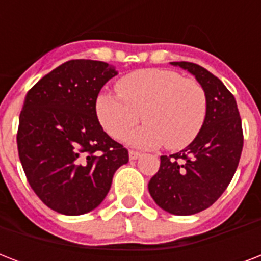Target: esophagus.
I'll return each mask as SVG.
<instances>
[{
  "instance_id": "1",
  "label": "esophagus",
  "mask_w": 261,
  "mask_h": 261,
  "mask_svg": "<svg viewBox=\"0 0 261 261\" xmlns=\"http://www.w3.org/2000/svg\"><path fill=\"white\" fill-rule=\"evenodd\" d=\"M128 155H130V160H138L141 157V153L139 151H135V150H130L128 151Z\"/></svg>"
}]
</instances>
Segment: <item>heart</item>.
I'll return each instance as SVG.
<instances>
[{
    "label": "heart",
    "instance_id": "obj_1",
    "mask_svg": "<svg viewBox=\"0 0 261 261\" xmlns=\"http://www.w3.org/2000/svg\"><path fill=\"white\" fill-rule=\"evenodd\" d=\"M119 94L101 92L96 97V115L102 128L123 138L143 118L146 124L126 141L137 147L167 143L172 150L190 145L207 115L206 92L198 81L182 79L177 71L143 69L116 83Z\"/></svg>",
    "mask_w": 261,
    "mask_h": 261
}]
</instances>
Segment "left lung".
I'll use <instances>...</instances> for the list:
<instances>
[{"label": "left lung", "instance_id": "obj_1", "mask_svg": "<svg viewBox=\"0 0 261 261\" xmlns=\"http://www.w3.org/2000/svg\"><path fill=\"white\" fill-rule=\"evenodd\" d=\"M190 71L203 87L207 115L196 138L178 153L161 155L159 172L149 181L157 206L173 215L206 210L226 190L239 167L244 137L234 96L204 67L171 62Z\"/></svg>", "mask_w": 261, "mask_h": 261}]
</instances>
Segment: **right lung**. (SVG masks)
Wrapping results in <instances>:
<instances>
[{
    "mask_svg": "<svg viewBox=\"0 0 261 261\" xmlns=\"http://www.w3.org/2000/svg\"><path fill=\"white\" fill-rule=\"evenodd\" d=\"M118 74L101 61L73 59L27 93L17 131L18 157L31 188L65 215L94 210L128 151L102 130L96 97Z\"/></svg>",
    "mask_w": 261,
    "mask_h": 261,
    "instance_id": "obj_1",
    "label": "right lung"
}]
</instances>
